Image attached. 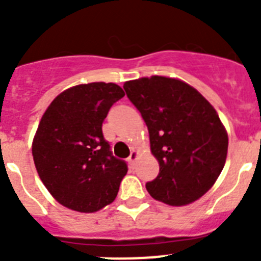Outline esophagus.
<instances>
[{
    "label": "esophagus",
    "mask_w": 261,
    "mask_h": 261,
    "mask_svg": "<svg viewBox=\"0 0 261 261\" xmlns=\"http://www.w3.org/2000/svg\"><path fill=\"white\" fill-rule=\"evenodd\" d=\"M137 156H138L137 151L132 150V151H130V155H129V158H128V162L130 163V165H135V162H136V159H137Z\"/></svg>",
    "instance_id": "obj_1"
}]
</instances>
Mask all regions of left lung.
<instances>
[{"mask_svg": "<svg viewBox=\"0 0 261 261\" xmlns=\"http://www.w3.org/2000/svg\"><path fill=\"white\" fill-rule=\"evenodd\" d=\"M141 112L159 174L146 183L153 199L172 206L191 204L211 190L227 155L229 138L213 106L175 78L153 75L124 84Z\"/></svg>", "mask_w": 261, "mask_h": 261, "instance_id": "obj_1", "label": "left lung"}]
</instances>
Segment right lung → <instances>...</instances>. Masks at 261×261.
Returning <instances> with one entry per match:
<instances>
[{
	"mask_svg": "<svg viewBox=\"0 0 261 261\" xmlns=\"http://www.w3.org/2000/svg\"><path fill=\"white\" fill-rule=\"evenodd\" d=\"M124 95L116 84L78 85L53 99L41 117L34 162L45 188L66 208L93 213L116 199L128 166L114 156L102 124Z\"/></svg>",
	"mask_w": 261,
	"mask_h": 261,
	"instance_id": "1",
	"label": "right lung"
}]
</instances>
